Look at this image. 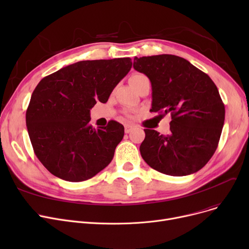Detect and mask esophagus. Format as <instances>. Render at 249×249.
I'll list each match as a JSON object with an SVG mask.
<instances>
[{"label":"esophagus","instance_id":"1","mask_svg":"<svg viewBox=\"0 0 249 249\" xmlns=\"http://www.w3.org/2000/svg\"><path fill=\"white\" fill-rule=\"evenodd\" d=\"M124 127H125V133H130L134 128L133 125H130V124H126Z\"/></svg>","mask_w":249,"mask_h":249}]
</instances>
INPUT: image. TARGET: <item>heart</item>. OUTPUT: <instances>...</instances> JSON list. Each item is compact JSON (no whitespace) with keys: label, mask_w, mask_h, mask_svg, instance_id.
I'll return each mask as SVG.
<instances>
[{"label":"heart","mask_w":249,"mask_h":249,"mask_svg":"<svg viewBox=\"0 0 249 249\" xmlns=\"http://www.w3.org/2000/svg\"><path fill=\"white\" fill-rule=\"evenodd\" d=\"M144 77H146L144 74H142V73H135V74L131 77V82L133 83V82H135V81H137V80H140V78H144Z\"/></svg>","instance_id":"obj_1"}]
</instances>
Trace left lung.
<instances>
[{"label": "left lung", "instance_id": "obj_1", "mask_svg": "<svg viewBox=\"0 0 249 249\" xmlns=\"http://www.w3.org/2000/svg\"><path fill=\"white\" fill-rule=\"evenodd\" d=\"M133 68L150 80V112L172 116L168 135L144 129L139 148L142 159L164 175L197 173L216 151L224 125L225 107L216 85L207 73L177 55L134 57Z\"/></svg>", "mask_w": 249, "mask_h": 249}]
</instances>
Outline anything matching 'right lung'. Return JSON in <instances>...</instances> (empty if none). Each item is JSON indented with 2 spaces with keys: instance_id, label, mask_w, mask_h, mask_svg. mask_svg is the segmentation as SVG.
I'll use <instances>...</instances> for the list:
<instances>
[{
  "instance_id": "right-lung-1",
  "label": "right lung",
  "mask_w": 249,
  "mask_h": 249,
  "mask_svg": "<svg viewBox=\"0 0 249 249\" xmlns=\"http://www.w3.org/2000/svg\"><path fill=\"white\" fill-rule=\"evenodd\" d=\"M131 58L84 60L39 82L26 111V125L37 159L53 176L68 181L95 177L113 160L124 127L111 120L95 129L89 110L106 103L131 70Z\"/></svg>"
}]
</instances>
